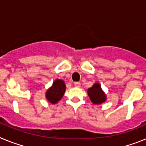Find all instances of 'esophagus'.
Returning a JSON list of instances; mask_svg holds the SVG:
<instances>
[{"mask_svg": "<svg viewBox=\"0 0 146 146\" xmlns=\"http://www.w3.org/2000/svg\"><path fill=\"white\" fill-rule=\"evenodd\" d=\"M74 86H76V87H80L81 84L80 82H74Z\"/></svg>", "mask_w": 146, "mask_h": 146, "instance_id": "obj_1", "label": "esophagus"}]
</instances>
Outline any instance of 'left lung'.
<instances>
[{
  "mask_svg": "<svg viewBox=\"0 0 146 146\" xmlns=\"http://www.w3.org/2000/svg\"><path fill=\"white\" fill-rule=\"evenodd\" d=\"M88 94L91 101L94 104H101L106 101V95L98 82L94 83L92 87L88 89Z\"/></svg>",
  "mask_w": 146,
  "mask_h": 146,
  "instance_id": "8db88e82",
  "label": "left lung"
}]
</instances>
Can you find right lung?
I'll return each instance as SVG.
<instances>
[{"instance_id":"right-lung-1","label":"right lung","mask_w":146,"mask_h":146,"mask_svg":"<svg viewBox=\"0 0 146 146\" xmlns=\"http://www.w3.org/2000/svg\"><path fill=\"white\" fill-rule=\"evenodd\" d=\"M66 91V86L64 80L57 79L52 83V86L46 92V99L51 104H56L64 96Z\"/></svg>"}]
</instances>
